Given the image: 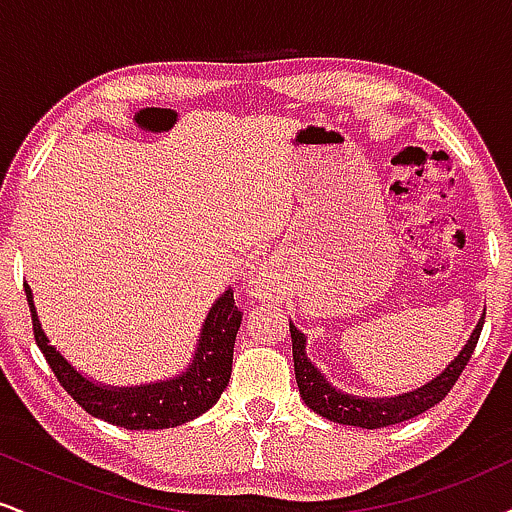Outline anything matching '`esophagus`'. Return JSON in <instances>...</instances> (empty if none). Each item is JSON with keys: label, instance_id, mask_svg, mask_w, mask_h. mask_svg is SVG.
Instances as JSON below:
<instances>
[{"label": "esophagus", "instance_id": "esophagus-1", "mask_svg": "<svg viewBox=\"0 0 512 512\" xmlns=\"http://www.w3.org/2000/svg\"><path fill=\"white\" fill-rule=\"evenodd\" d=\"M255 291H257V296H260V298H272L274 293H276L274 276L269 274V272H262L260 276H257V281H255Z\"/></svg>", "mask_w": 512, "mask_h": 512}]
</instances>
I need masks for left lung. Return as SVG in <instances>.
I'll list each match as a JSON object with an SVG mask.
<instances>
[{
  "instance_id": "8db88e82",
  "label": "left lung",
  "mask_w": 512,
  "mask_h": 512,
  "mask_svg": "<svg viewBox=\"0 0 512 512\" xmlns=\"http://www.w3.org/2000/svg\"><path fill=\"white\" fill-rule=\"evenodd\" d=\"M486 313V310H484ZM291 327V344H293V368H296V383L301 392L303 402L308 404L315 414L325 416L334 424L358 426V428H383L392 424H402V421L414 419V416L424 414L426 409L436 407V404L450 392V387L457 383L462 375L464 366L474 354V346L479 342L481 327H484V315L479 317L477 327L469 334L467 344L462 351L445 366L433 380L426 385L416 387V390L402 392L395 397H358L349 392L337 390L330 380L325 378L320 368L315 366L305 351V334L298 330L293 322Z\"/></svg>"
}]
</instances>
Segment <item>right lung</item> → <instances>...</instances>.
<instances>
[{"instance_id": "add662e5", "label": "right lung", "mask_w": 512, "mask_h": 512, "mask_svg": "<svg viewBox=\"0 0 512 512\" xmlns=\"http://www.w3.org/2000/svg\"><path fill=\"white\" fill-rule=\"evenodd\" d=\"M26 298L33 317L35 344L43 351L45 361L50 363L52 373L57 375L64 390L96 419L129 428V431L175 428L214 407L221 392L226 390L233 366V346H236V334L243 320L231 289L223 291L209 308L187 368H182L173 378L129 387L96 383L76 370L62 356V351L50 344V337L40 325L33 291L28 284Z\"/></svg>"}]
</instances>
